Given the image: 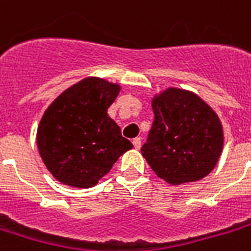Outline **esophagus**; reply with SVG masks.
<instances>
[{"label":"esophagus","instance_id":"34e87169","mask_svg":"<svg viewBox=\"0 0 251 251\" xmlns=\"http://www.w3.org/2000/svg\"><path fill=\"white\" fill-rule=\"evenodd\" d=\"M141 143H142L141 138H135V139H134V141H133L134 149H135V150H139V149H141Z\"/></svg>","mask_w":251,"mask_h":251}]
</instances>
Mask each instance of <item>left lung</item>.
I'll list each match as a JSON object with an SVG mask.
<instances>
[{
    "label": "left lung",
    "instance_id": "1",
    "mask_svg": "<svg viewBox=\"0 0 251 251\" xmlns=\"http://www.w3.org/2000/svg\"><path fill=\"white\" fill-rule=\"evenodd\" d=\"M154 122L141 149L152 171L170 184L200 180L219 162L223 126L194 92L168 88L152 99Z\"/></svg>",
    "mask_w": 251,
    "mask_h": 251
}]
</instances>
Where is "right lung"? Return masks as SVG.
I'll list each match as a JSON object with an SVG mask.
<instances>
[{"label":"right lung","mask_w":251,"mask_h":251,"mask_svg":"<svg viewBox=\"0 0 251 251\" xmlns=\"http://www.w3.org/2000/svg\"><path fill=\"white\" fill-rule=\"evenodd\" d=\"M121 87L87 77L63 92L46 109L36 145L52 176L63 184L93 187L133 145L108 116Z\"/></svg>","instance_id":"1"}]
</instances>
